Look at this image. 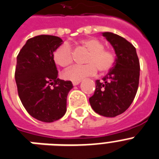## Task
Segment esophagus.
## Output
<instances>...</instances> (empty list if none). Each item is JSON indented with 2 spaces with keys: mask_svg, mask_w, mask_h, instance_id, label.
<instances>
[{
  "mask_svg": "<svg viewBox=\"0 0 159 159\" xmlns=\"http://www.w3.org/2000/svg\"><path fill=\"white\" fill-rule=\"evenodd\" d=\"M81 82V81H73V85H77Z\"/></svg>",
  "mask_w": 159,
  "mask_h": 159,
  "instance_id": "esophagus-1",
  "label": "esophagus"
}]
</instances>
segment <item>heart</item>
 I'll list each match as a JSON object with an SVG mask.
<instances>
[{
  "label": "heart",
  "instance_id": "b5f03b06",
  "mask_svg": "<svg viewBox=\"0 0 159 159\" xmlns=\"http://www.w3.org/2000/svg\"><path fill=\"white\" fill-rule=\"evenodd\" d=\"M79 45L89 51L85 58V65H76L63 73V78L70 81H81L85 77L93 76L97 70L100 74H106L114 66L115 57L110 50L104 49V45L96 38L81 40ZM54 62L61 67H67L73 62V51L69 44L57 47L53 53Z\"/></svg>",
  "mask_w": 159,
  "mask_h": 159
}]
</instances>
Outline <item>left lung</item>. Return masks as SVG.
I'll list each match as a JSON object with an SVG mask.
<instances>
[{
    "label": "left lung",
    "instance_id": "8db88e82",
    "mask_svg": "<svg viewBox=\"0 0 159 159\" xmlns=\"http://www.w3.org/2000/svg\"><path fill=\"white\" fill-rule=\"evenodd\" d=\"M102 36L115 51V61L102 81L97 80L94 93L89 101L97 114L113 118L125 112L133 102L139 88L140 64L130 42L110 32Z\"/></svg>",
    "mask_w": 159,
    "mask_h": 159
}]
</instances>
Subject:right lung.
Wrapping results in <instances>:
<instances>
[{
  "mask_svg": "<svg viewBox=\"0 0 159 159\" xmlns=\"http://www.w3.org/2000/svg\"><path fill=\"white\" fill-rule=\"evenodd\" d=\"M62 40L52 35H39L26 41L16 57L15 70L17 92L27 112L36 119L53 122L66 112V100L73 84L57 78L53 59Z\"/></svg>",
  "mask_w": 159,
  "mask_h": 159,
  "instance_id": "right-lung-1",
  "label": "right lung"
}]
</instances>
